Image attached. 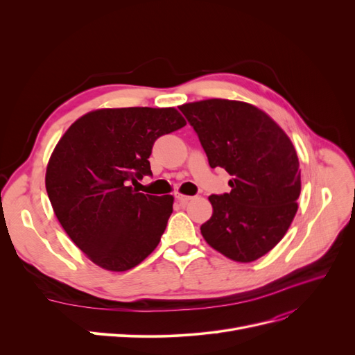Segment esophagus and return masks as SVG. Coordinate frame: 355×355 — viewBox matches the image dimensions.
Instances as JSON below:
<instances>
[{
	"mask_svg": "<svg viewBox=\"0 0 355 355\" xmlns=\"http://www.w3.org/2000/svg\"><path fill=\"white\" fill-rule=\"evenodd\" d=\"M175 198H177V201L181 204V206H185V204H187L193 197L184 196V194H180V193H175Z\"/></svg>",
	"mask_w": 355,
	"mask_h": 355,
	"instance_id": "esophagus-1",
	"label": "esophagus"
}]
</instances>
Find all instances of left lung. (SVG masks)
Masks as SVG:
<instances>
[{"label":"left lung","mask_w":355,"mask_h":355,"mask_svg":"<svg viewBox=\"0 0 355 355\" xmlns=\"http://www.w3.org/2000/svg\"><path fill=\"white\" fill-rule=\"evenodd\" d=\"M180 110L210 166L232 175L230 193L209 197L213 214L201 234L234 262H253L284 239L297 211L301 170L293 144L266 112L246 102L207 99Z\"/></svg>","instance_id":"obj_1"}]
</instances>
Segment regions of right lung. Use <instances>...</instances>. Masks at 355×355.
I'll return each mask as SVG.
<instances>
[{"label": "right lung", "instance_id": "add662e5", "mask_svg": "<svg viewBox=\"0 0 355 355\" xmlns=\"http://www.w3.org/2000/svg\"><path fill=\"white\" fill-rule=\"evenodd\" d=\"M175 107L96 109L73 122L53 149L46 190L62 227L93 263L125 272L154 252L173 213V196L135 191L151 175L161 135L182 128Z\"/></svg>", "mask_w": 355, "mask_h": 355}]
</instances>
